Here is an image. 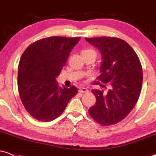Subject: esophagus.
Masks as SVG:
<instances>
[{"label": "esophagus", "mask_w": 156, "mask_h": 156, "mask_svg": "<svg viewBox=\"0 0 156 156\" xmlns=\"http://www.w3.org/2000/svg\"><path fill=\"white\" fill-rule=\"evenodd\" d=\"M79 92L80 93H82V94H84V93H88V92H89V90H88L87 88L81 87V89L79 90Z\"/></svg>", "instance_id": "esophagus-1"}]
</instances>
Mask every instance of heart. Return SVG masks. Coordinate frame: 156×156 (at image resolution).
<instances>
[{
    "label": "heart",
    "instance_id": "b5f03b06",
    "mask_svg": "<svg viewBox=\"0 0 156 156\" xmlns=\"http://www.w3.org/2000/svg\"><path fill=\"white\" fill-rule=\"evenodd\" d=\"M88 52H94V53H95V51H94V50H91V49H87V50H83L82 53H88Z\"/></svg>",
    "mask_w": 156,
    "mask_h": 156
}]
</instances>
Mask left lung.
Instances as JSON below:
<instances>
[{
    "instance_id": "1",
    "label": "left lung",
    "mask_w": 156,
    "mask_h": 156,
    "mask_svg": "<svg viewBox=\"0 0 156 156\" xmlns=\"http://www.w3.org/2000/svg\"><path fill=\"white\" fill-rule=\"evenodd\" d=\"M101 53L103 61L97 79L111 88L107 94L94 89L97 101L88 112L95 122L103 126L123 120L136 105L141 91L143 69L139 57L125 41L118 37L85 38Z\"/></svg>"
}]
</instances>
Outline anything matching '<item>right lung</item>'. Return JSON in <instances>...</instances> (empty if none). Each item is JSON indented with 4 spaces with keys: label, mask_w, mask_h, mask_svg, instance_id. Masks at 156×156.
I'll list each match as a JSON object with an SVG mask.
<instances>
[{
    "label": "right lung",
    "mask_w": 156,
    "mask_h": 156,
    "mask_svg": "<svg viewBox=\"0 0 156 156\" xmlns=\"http://www.w3.org/2000/svg\"><path fill=\"white\" fill-rule=\"evenodd\" d=\"M80 39L46 37L31 44L22 55L18 69V90L25 108L34 119L40 122L54 120L78 94L75 86L59 87L56 78Z\"/></svg>",
    "instance_id": "add662e5"
}]
</instances>
